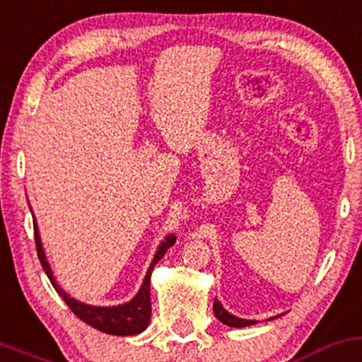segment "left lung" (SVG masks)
I'll list each match as a JSON object with an SVG mask.
<instances>
[{
  "mask_svg": "<svg viewBox=\"0 0 362 362\" xmlns=\"http://www.w3.org/2000/svg\"><path fill=\"white\" fill-rule=\"evenodd\" d=\"M214 314H216V317L223 322V325L231 326V328H245V326H252V325H257L259 322L255 320H243V317H238V316H235V314L228 313V310L224 309L223 304H221L217 298L214 300ZM279 316H283V314H278V316L269 317V320H276V317H279Z\"/></svg>",
  "mask_w": 362,
  "mask_h": 362,
  "instance_id": "1",
  "label": "left lung"
}]
</instances>
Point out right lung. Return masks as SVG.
Wrapping results in <instances>:
<instances>
[{
	"mask_svg": "<svg viewBox=\"0 0 362 362\" xmlns=\"http://www.w3.org/2000/svg\"><path fill=\"white\" fill-rule=\"evenodd\" d=\"M34 236H36V250H37V257H40L42 269H45V273L49 278V281H52L53 288L57 290V293L64 298L65 304L69 305V309H71L79 320L88 322L89 326L100 329V332L108 333V335L133 337V335H138V333L145 332L151 316L150 276H151V271H153L155 264L165 255L167 248L173 247V235H167L160 242V245H158L157 252H155L153 255V260H151L148 271H146L145 279H143L138 293H136L129 302H124V304H119V305H105V307L84 304V302L71 297L67 291L62 288V286L57 283V278L53 276L52 266H49L48 259H46L37 223H34ZM174 242H176V240H174Z\"/></svg>",
	"mask_w": 362,
	"mask_h": 362,
	"instance_id": "add662e5",
	"label": "right lung"
}]
</instances>
